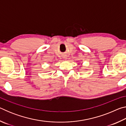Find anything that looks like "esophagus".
Returning a JSON list of instances; mask_svg holds the SVG:
<instances>
[{
  "label": "esophagus",
  "instance_id": "obj_1",
  "mask_svg": "<svg viewBox=\"0 0 126 126\" xmlns=\"http://www.w3.org/2000/svg\"><path fill=\"white\" fill-rule=\"evenodd\" d=\"M64 59L65 60H67V58H66V57H64Z\"/></svg>",
  "mask_w": 126,
  "mask_h": 126
}]
</instances>
